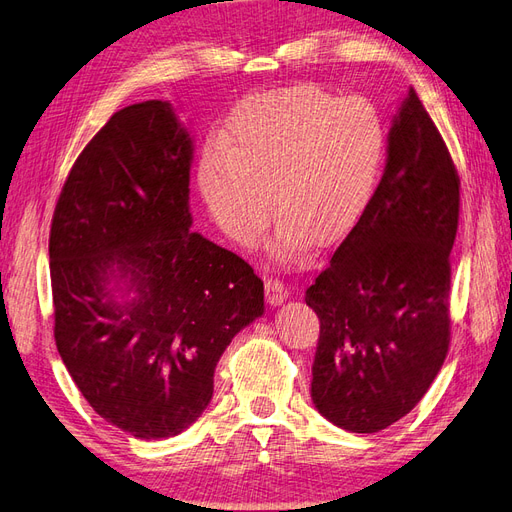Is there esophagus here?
Listing matches in <instances>:
<instances>
[{"mask_svg":"<svg viewBox=\"0 0 512 512\" xmlns=\"http://www.w3.org/2000/svg\"><path fill=\"white\" fill-rule=\"evenodd\" d=\"M287 285L279 279H266V300L272 307H279L287 300Z\"/></svg>","mask_w":512,"mask_h":512,"instance_id":"1","label":"esophagus"}]
</instances>
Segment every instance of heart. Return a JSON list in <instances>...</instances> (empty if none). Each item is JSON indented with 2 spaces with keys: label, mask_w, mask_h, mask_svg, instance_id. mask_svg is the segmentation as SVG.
<instances>
[{
  "label": "heart",
  "mask_w": 512,
  "mask_h": 512,
  "mask_svg": "<svg viewBox=\"0 0 512 512\" xmlns=\"http://www.w3.org/2000/svg\"><path fill=\"white\" fill-rule=\"evenodd\" d=\"M387 151L381 112L316 84L270 90L235 108L222 147H207L199 192L216 225L242 244L281 222L274 253L298 259L311 240L344 242L374 201Z\"/></svg>",
  "instance_id": "heart-1"
}]
</instances>
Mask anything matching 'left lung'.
Listing matches in <instances>:
<instances>
[{
  "mask_svg": "<svg viewBox=\"0 0 512 512\" xmlns=\"http://www.w3.org/2000/svg\"><path fill=\"white\" fill-rule=\"evenodd\" d=\"M461 179L409 88L359 227L307 287L320 318L311 400L335 426L378 432L413 411L450 346V251Z\"/></svg>",
  "mask_w": 512,
  "mask_h": 512,
  "instance_id": "1",
  "label": "left lung"
}]
</instances>
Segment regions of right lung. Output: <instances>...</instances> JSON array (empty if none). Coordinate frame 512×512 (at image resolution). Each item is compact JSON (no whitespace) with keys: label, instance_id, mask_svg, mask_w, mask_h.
Returning <instances> with one entry per match:
<instances>
[{"label":"right lung","instance_id":"obj_1","mask_svg":"<svg viewBox=\"0 0 512 512\" xmlns=\"http://www.w3.org/2000/svg\"><path fill=\"white\" fill-rule=\"evenodd\" d=\"M194 142L168 101L116 112L86 144L51 220L54 335L82 396L136 439L192 426L214 370L264 316V281L190 231Z\"/></svg>","mask_w":512,"mask_h":512}]
</instances>
